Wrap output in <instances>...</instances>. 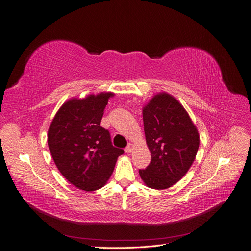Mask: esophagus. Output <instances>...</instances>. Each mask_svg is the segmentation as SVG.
Returning a JSON list of instances; mask_svg holds the SVG:
<instances>
[{
    "label": "esophagus",
    "instance_id": "esophagus-1",
    "mask_svg": "<svg viewBox=\"0 0 251 251\" xmlns=\"http://www.w3.org/2000/svg\"><path fill=\"white\" fill-rule=\"evenodd\" d=\"M134 148H135V147H134L133 143H128L127 147L126 148V153H127V154L131 153V151L134 150Z\"/></svg>",
    "mask_w": 251,
    "mask_h": 251
}]
</instances>
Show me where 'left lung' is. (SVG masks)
<instances>
[{
	"label": "left lung",
	"instance_id": "left-lung-1",
	"mask_svg": "<svg viewBox=\"0 0 251 251\" xmlns=\"http://www.w3.org/2000/svg\"><path fill=\"white\" fill-rule=\"evenodd\" d=\"M144 134L151 160L139 175L147 186L165 189L191 168L199 149L198 130L174 96L161 92L142 110Z\"/></svg>",
	"mask_w": 251,
	"mask_h": 251
}]
</instances>
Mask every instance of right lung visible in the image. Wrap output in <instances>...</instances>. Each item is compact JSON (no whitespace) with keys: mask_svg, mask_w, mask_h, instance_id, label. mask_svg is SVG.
I'll return each mask as SVG.
<instances>
[{"mask_svg":"<svg viewBox=\"0 0 251 251\" xmlns=\"http://www.w3.org/2000/svg\"><path fill=\"white\" fill-rule=\"evenodd\" d=\"M112 92L66 101L48 130V147L60 174L86 192L101 188L110 179L124 150L114 148L108 130L100 126Z\"/></svg>","mask_w":251,"mask_h":251,"instance_id":"right-lung-1","label":"right lung"}]
</instances>
